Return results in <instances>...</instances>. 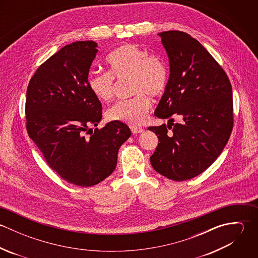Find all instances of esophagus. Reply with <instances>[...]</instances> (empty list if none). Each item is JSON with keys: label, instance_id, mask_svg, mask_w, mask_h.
Wrapping results in <instances>:
<instances>
[{"label": "esophagus", "instance_id": "esophagus-1", "mask_svg": "<svg viewBox=\"0 0 258 258\" xmlns=\"http://www.w3.org/2000/svg\"><path fill=\"white\" fill-rule=\"evenodd\" d=\"M131 131L133 134H138V133H142L144 131V129L142 127H137V126H131L130 127Z\"/></svg>", "mask_w": 258, "mask_h": 258}]
</instances>
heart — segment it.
Segmentation results:
<instances>
[{
    "label": "heart",
    "instance_id": "heart-1",
    "mask_svg": "<svg viewBox=\"0 0 258 258\" xmlns=\"http://www.w3.org/2000/svg\"><path fill=\"white\" fill-rule=\"evenodd\" d=\"M108 73H93L88 76V88L100 101L108 102L115 94V79H130L131 98L118 101L106 112L110 121L140 125L152 107L148 96L158 98L165 94L169 85V69L163 57L149 53L133 43L123 44L105 59Z\"/></svg>",
    "mask_w": 258,
    "mask_h": 258
}]
</instances>
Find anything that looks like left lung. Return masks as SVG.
Segmentation results:
<instances>
[{"label":"left lung","instance_id":"8db88e82","mask_svg":"<svg viewBox=\"0 0 258 258\" xmlns=\"http://www.w3.org/2000/svg\"><path fill=\"white\" fill-rule=\"evenodd\" d=\"M167 50L170 77L155 116L169 119L148 129L159 143L150 157L156 172L182 182L206 171L221 155L233 127L230 81L212 54L180 31L158 34ZM173 114L184 121L174 124Z\"/></svg>","mask_w":258,"mask_h":258}]
</instances>
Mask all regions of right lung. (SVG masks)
Listing matches in <instances>:
<instances>
[{
	"instance_id": "1",
	"label": "right lung",
	"mask_w": 258,
	"mask_h": 258,
	"mask_svg": "<svg viewBox=\"0 0 258 258\" xmlns=\"http://www.w3.org/2000/svg\"><path fill=\"white\" fill-rule=\"evenodd\" d=\"M92 40L63 46L43 63L29 82L26 127L47 165L68 183L99 184L117 165L129 127L112 121L102 129V104L88 88V74L97 52ZM91 131L86 138L85 132Z\"/></svg>"
}]
</instances>
